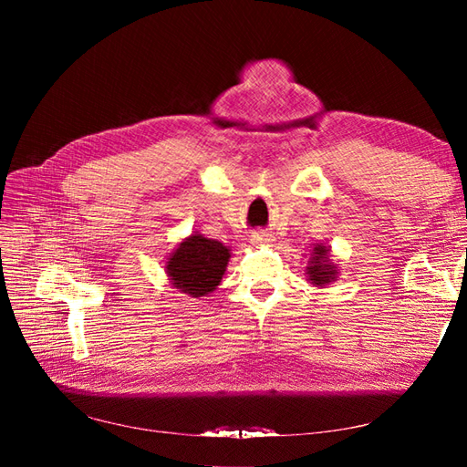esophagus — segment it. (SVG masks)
<instances>
[{"mask_svg":"<svg viewBox=\"0 0 467 467\" xmlns=\"http://www.w3.org/2000/svg\"><path fill=\"white\" fill-rule=\"evenodd\" d=\"M251 242H253V244H257V245H265V244L271 242V235L265 234V232H253V235H251Z\"/></svg>","mask_w":467,"mask_h":467,"instance_id":"1","label":"esophagus"}]
</instances>
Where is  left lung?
<instances>
[{"mask_svg":"<svg viewBox=\"0 0 467 467\" xmlns=\"http://www.w3.org/2000/svg\"><path fill=\"white\" fill-rule=\"evenodd\" d=\"M306 273L312 280V285L325 286L337 278V265L329 259V249L325 245H316L312 251V257L307 261Z\"/></svg>","mask_w":467,"mask_h":467,"instance_id":"obj_1","label":"left lung"}]
</instances>
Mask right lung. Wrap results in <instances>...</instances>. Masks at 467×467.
Segmentation results:
<instances>
[{
	"mask_svg": "<svg viewBox=\"0 0 467 467\" xmlns=\"http://www.w3.org/2000/svg\"><path fill=\"white\" fill-rule=\"evenodd\" d=\"M230 249L216 239L192 234L169 255L165 271L171 285L192 298L214 292L230 261Z\"/></svg>",
	"mask_w": 467,
	"mask_h": 467,
	"instance_id": "obj_1",
	"label": "right lung"
}]
</instances>
